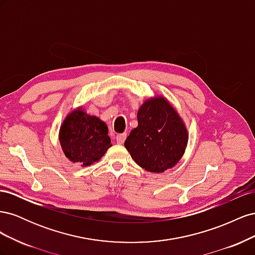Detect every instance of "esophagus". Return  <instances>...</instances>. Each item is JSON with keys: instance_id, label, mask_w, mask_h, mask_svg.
Listing matches in <instances>:
<instances>
[{"instance_id": "esophagus-1", "label": "esophagus", "mask_w": 255, "mask_h": 255, "mask_svg": "<svg viewBox=\"0 0 255 255\" xmlns=\"http://www.w3.org/2000/svg\"><path fill=\"white\" fill-rule=\"evenodd\" d=\"M126 139H127V133H121L116 136V140H117V143L119 144H122L126 141Z\"/></svg>"}]
</instances>
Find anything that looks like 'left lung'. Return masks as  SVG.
<instances>
[{
	"label": "left lung",
	"mask_w": 255,
	"mask_h": 255,
	"mask_svg": "<svg viewBox=\"0 0 255 255\" xmlns=\"http://www.w3.org/2000/svg\"><path fill=\"white\" fill-rule=\"evenodd\" d=\"M138 126L130 130L125 146L141 168L163 172L179 161L188 134L182 119L164 98L145 101L137 114Z\"/></svg>",
	"instance_id": "left-lung-1"
}]
</instances>
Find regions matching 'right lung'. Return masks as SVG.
I'll return each mask as SVG.
<instances>
[{
  "mask_svg": "<svg viewBox=\"0 0 255 255\" xmlns=\"http://www.w3.org/2000/svg\"><path fill=\"white\" fill-rule=\"evenodd\" d=\"M103 121L82 110L67 116L60 128L59 140L65 155L73 163L89 166L101 158L112 145Z\"/></svg>",
  "mask_w": 255,
  "mask_h": 255,
  "instance_id": "1",
  "label": "right lung"
}]
</instances>
